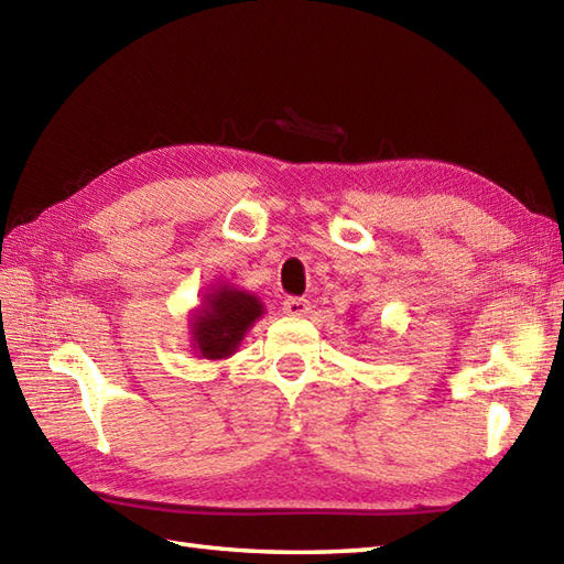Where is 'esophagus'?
<instances>
[{"label":"esophagus","mask_w":564,"mask_h":564,"mask_svg":"<svg viewBox=\"0 0 564 564\" xmlns=\"http://www.w3.org/2000/svg\"><path fill=\"white\" fill-rule=\"evenodd\" d=\"M283 312L291 314V317H303V314L310 312V300L295 297V295L285 297V300H283Z\"/></svg>","instance_id":"obj_1"}]
</instances>
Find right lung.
Wrapping results in <instances>:
<instances>
[{"mask_svg":"<svg viewBox=\"0 0 564 564\" xmlns=\"http://www.w3.org/2000/svg\"><path fill=\"white\" fill-rule=\"evenodd\" d=\"M206 303V310L196 314L194 322L196 348L208 360L228 358L264 310L259 297L235 288H220L208 295Z\"/></svg>","mask_w":564,"mask_h":564,"instance_id":"1","label":"right lung"}]
</instances>
